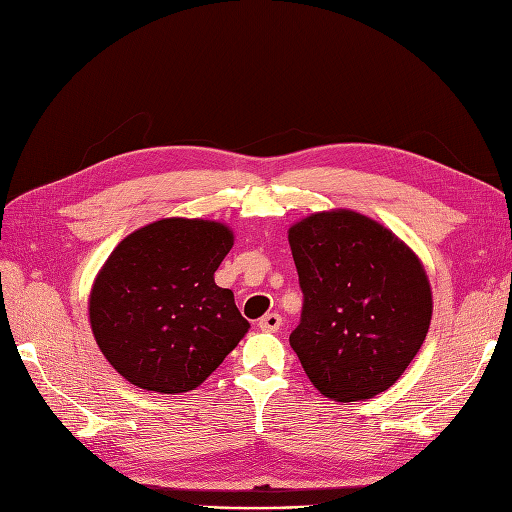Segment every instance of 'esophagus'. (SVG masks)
<instances>
[{
	"label": "esophagus",
	"instance_id": "obj_1",
	"mask_svg": "<svg viewBox=\"0 0 512 512\" xmlns=\"http://www.w3.org/2000/svg\"><path fill=\"white\" fill-rule=\"evenodd\" d=\"M258 327H260L262 331H278V329L282 327V316L275 314V312H269V314H265V316H262V319L258 321Z\"/></svg>",
	"mask_w": 512,
	"mask_h": 512
}]
</instances>
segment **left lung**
Returning a JSON list of instances; mask_svg holds the SVG:
<instances>
[{"instance_id": "1", "label": "left lung", "mask_w": 512, "mask_h": 512, "mask_svg": "<svg viewBox=\"0 0 512 512\" xmlns=\"http://www.w3.org/2000/svg\"><path fill=\"white\" fill-rule=\"evenodd\" d=\"M303 310L290 347L338 403L388 390L420 351L433 293L420 258L392 230L349 209L288 230Z\"/></svg>"}]
</instances>
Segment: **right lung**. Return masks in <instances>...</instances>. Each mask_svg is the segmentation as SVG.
I'll return each mask as SVG.
<instances>
[{
    "instance_id": "1",
    "label": "right lung",
    "mask_w": 512,
    "mask_h": 512,
    "mask_svg": "<svg viewBox=\"0 0 512 512\" xmlns=\"http://www.w3.org/2000/svg\"><path fill=\"white\" fill-rule=\"evenodd\" d=\"M232 243L226 224L168 217L131 232L109 254L90 290V327L129 383L189 392L247 334L232 290L215 284Z\"/></svg>"
}]
</instances>
